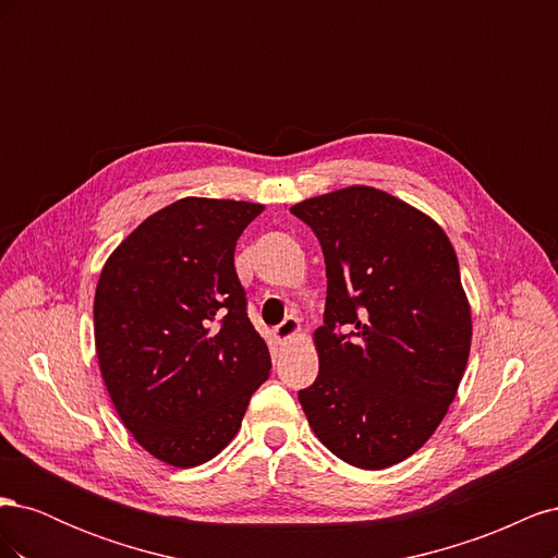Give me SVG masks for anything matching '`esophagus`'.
I'll use <instances>...</instances> for the list:
<instances>
[{
    "label": "esophagus",
    "instance_id": "obj_1",
    "mask_svg": "<svg viewBox=\"0 0 558 558\" xmlns=\"http://www.w3.org/2000/svg\"><path fill=\"white\" fill-rule=\"evenodd\" d=\"M298 332H300V320L295 316H289L283 324H279L275 328V340H277V344H289Z\"/></svg>",
    "mask_w": 558,
    "mask_h": 558
}]
</instances>
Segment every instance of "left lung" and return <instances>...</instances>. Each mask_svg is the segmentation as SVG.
I'll use <instances>...</instances> for the list:
<instances>
[{
	"instance_id": "1",
	"label": "left lung",
	"mask_w": 558,
	"mask_h": 558,
	"mask_svg": "<svg viewBox=\"0 0 558 558\" xmlns=\"http://www.w3.org/2000/svg\"><path fill=\"white\" fill-rule=\"evenodd\" d=\"M291 211L316 232L328 277L318 377L300 404L337 459L391 468L428 442L465 373L472 314L456 251L428 214L373 185Z\"/></svg>"
}]
</instances>
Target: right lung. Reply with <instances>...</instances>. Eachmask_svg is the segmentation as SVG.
Returning a JSON list of instances; mask_svg holds the SVG:
<instances>
[{
	"instance_id": "right-lung-1",
	"label": "right lung",
	"mask_w": 558,
	"mask_h": 558,
	"mask_svg": "<svg viewBox=\"0 0 558 558\" xmlns=\"http://www.w3.org/2000/svg\"><path fill=\"white\" fill-rule=\"evenodd\" d=\"M263 209L177 199L134 228L99 275V373L123 426L167 465L195 468L221 453L269 377L272 361L234 272V246Z\"/></svg>"
}]
</instances>
